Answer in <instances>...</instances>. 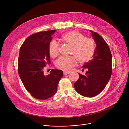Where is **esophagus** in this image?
Returning a JSON list of instances; mask_svg holds the SVG:
<instances>
[{"label": "esophagus", "mask_w": 129, "mask_h": 129, "mask_svg": "<svg viewBox=\"0 0 129 129\" xmlns=\"http://www.w3.org/2000/svg\"><path fill=\"white\" fill-rule=\"evenodd\" d=\"M70 74V72H63V74L64 75H67L69 74Z\"/></svg>", "instance_id": "obj_1"}]
</instances>
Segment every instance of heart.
Instances as JSON below:
<instances>
[{
    "label": "heart",
    "mask_w": 129,
    "mask_h": 129,
    "mask_svg": "<svg viewBox=\"0 0 129 129\" xmlns=\"http://www.w3.org/2000/svg\"><path fill=\"white\" fill-rule=\"evenodd\" d=\"M62 39L66 44L72 46L71 54L75 56L80 62L88 61L94 53V41L91 38L85 37L78 31H72L66 33L62 37ZM59 44L55 40L52 41L49 46L50 55L55 57L59 54ZM75 57L61 56L55 61V66L59 69L69 71L77 64Z\"/></svg>",
    "instance_id": "obj_1"
}]
</instances>
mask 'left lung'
<instances>
[{
  "mask_svg": "<svg viewBox=\"0 0 129 129\" xmlns=\"http://www.w3.org/2000/svg\"><path fill=\"white\" fill-rule=\"evenodd\" d=\"M96 44L93 59L85 62L82 69H87L84 75L74 83L76 92L87 97H94L105 88L112 74V55L110 48L103 38L96 32L90 31Z\"/></svg>",
  "mask_w": 129,
  "mask_h": 129,
  "instance_id": "obj_1",
  "label": "left lung"
}]
</instances>
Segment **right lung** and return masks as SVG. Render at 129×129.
I'll return each mask as SVG.
<instances>
[{"label": "right lung", "mask_w": 129, "mask_h": 129, "mask_svg": "<svg viewBox=\"0 0 129 129\" xmlns=\"http://www.w3.org/2000/svg\"><path fill=\"white\" fill-rule=\"evenodd\" d=\"M56 30L40 32L28 37L20 48L19 75L27 91L34 98L45 100L55 94L60 79L61 70H52L44 75L43 69L50 64V43Z\"/></svg>", "instance_id": "obj_1"}]
</instances>
